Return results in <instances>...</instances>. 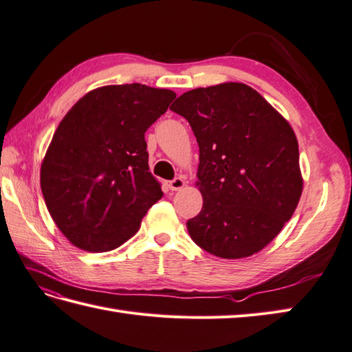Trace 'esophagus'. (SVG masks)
<instances>
[{"label":"esophagus","instance_id":"obj_1","mask_svg":"<svg viewBox=\"0 0 352 352\" xmlns=\"http://www.w3.org/2000/svg\"><path fill=\"white\" fill-rule=\"evenodd\" d=\"M184 186H185V179L181 177V176L168 182V188H170L171 191H179V190H182Z\"/></svg>","mask_w":352,"mask_h":352}]
</instances>
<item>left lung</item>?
<instances>
[{
	"label": "left lung",
	"instance_id": "8db88e82",
	"mask_svg": "<svg viewBox=\"0 0 352 352\" xmlns=\"http://www.w3.org/2000/svg\"><path fill=\"white\" fill-rule=\"evenodd\" d=\"M170 110L190 122L200 149L203 208L186 223L190 236L221 259L259 253L291 220L302 192L292 126L242 82L190 90Z\"/></svg>",
	"mask_w": 352,
	"mask_h": 352
}]
</instances>
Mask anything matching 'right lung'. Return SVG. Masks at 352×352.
Here are the masks:
<instances>
[{
	"label": "right lung",
	"instance_id": "obj_1",
	"mask_svg": "<svg viewBox=\"0 0 352 352\" xmlns=\"http://www.w3.org/2000/svg\"><path fill=\"white\" fill-rule=\"evenodd\" d=\"M175 98L138 82L104 85L85 93L60 122L42 161L41 186L70 244L102 253L138 232L162 197L144 132Z\"/></svg>",
	"mask_w": 352,
	"mask_h": 352
}]
</instances>
